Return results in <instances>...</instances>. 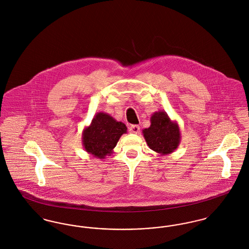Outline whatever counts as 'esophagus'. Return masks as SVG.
<instances>
[{
  "instance_id": "34e87169",
  "label": "esophagus",
  "mask_w": 249,
  "mask_h": 249,
  "mask_svg": "<svg viewBox=\"0 0 249 249\" xmlns=\"http://www.w3.org/2000/svg\"><path fill=\"white\" fill-rule=\"evenodd\" d=\"M130 131L131 133H139L140 132V127L138 125H131L130 127Z\"/></svg>"
}]
</instances>
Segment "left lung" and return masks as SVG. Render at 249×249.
<instances>
[{
  "label": "left lung",
  "mask_w": 249,
  "mask_h": 249,
  "mask_svg": "<svg viewBox=\"0 0 249 249\" xmlns=\"http://www.w3.org/2000/svg\"><path fill=\"white\" fill-rule=\"evenodd\" d=\"M150 127L142 130V135L150 149L160 154L173 153L181 141V132L177 121L164 111H158L150 118Z\"/></svg>",
  "instance_id": "8db88e82"
}]
</instances>
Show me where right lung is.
<instances>
[{"label":"right lung","mask_w":249,"mask_h":249,"mask_svg":"<svg viewBox=\"0 0 249 249\" xmlns=\"http://www.w3.org/2000/svg\"><path fill=\"white\" fill-rule=\"evenodd\" d=\"M127 133V127L109 114L99 112L89 126L82 132V144L85 150L95 158L103 160L113 153V149L122 134Z\"/></svg>","instance_id":"add662e5"}]
</instances>
